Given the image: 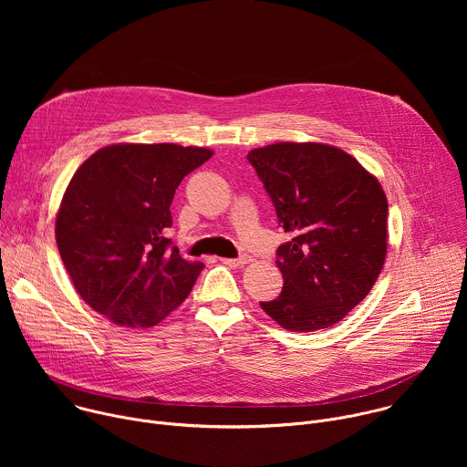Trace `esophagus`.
Instances as JSON below:
<instances>
[{
    "instance_id": "esophagus-1",
    "label": "esophagus",
    "mask_w": 467,
    "mask_h": 467,
    "mask_svg": "<svg viewBox=\"0 0 467 467\" xmlns=\"http://www.w3.org/2000/svg\"><path fill=\"white\" fill-rule=\"evenodd\" d=\"M223 264H227V265H234V268H238V265H244V264H247L249 262V256H245V254H242V256H238V258H220Z\"/></svg>"
}]
</instances>
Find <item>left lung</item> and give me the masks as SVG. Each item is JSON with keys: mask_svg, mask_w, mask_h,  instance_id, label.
<instances>
[{"mask_svg": "<svg viewBox=\"0 0 467 467\" xmlns=\"http://www.w3.org/2000/svg\"><path fill=\"white\" fill-rule=\"evenodd\" d=\"M247 161L292 240L277 249L285 285L262 310L283 328L338 323L373 288L386 258L388 202L349 153L327 144L279 142Z\"/></svg>", "mask_w": 467, "mask_h": 467, "instance_id": "1", "label": "left lung"}]
</instances>
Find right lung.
<instances>
[{"instance_id": "add662e5", "label": "right lung", "mask_w": 467, "mask_h": 467, "mask_svg": "<svg viewBox=\"0 0 467 467\" xmlns=\"http://www.w3.org/2000/svg\"><path fill=\"white\" fill-rule=\"evenodd\" d=\"M213 157L205 148L116 144L87 159L55 222L60 258L79 296L121 327H153L190 294L202 262L168 238L170 205L184 175Z\"/></svg>"}]
</instances>
